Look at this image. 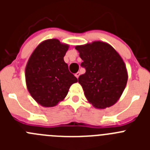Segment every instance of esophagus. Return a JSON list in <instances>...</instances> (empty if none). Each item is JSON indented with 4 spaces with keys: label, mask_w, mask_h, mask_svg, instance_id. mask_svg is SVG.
I'll return each mask as SVG.
<instances>
[{
    "label": "esophagus",
    "mask_w": 150,
    "mask_h": 150,
    "mask_svg": "<svg viewBox=\"0 0 150 150\" xmlns=\"http://www.w3.org/2000/svg\"><path fill=\"white\" fill-rule=\"evenodd\" d=\"M79 75H80V73H79V72H77L76 74H75V76H76V77L77 78V79H78V78H79Z\"/></svg>",
    "instance_id": "esophagus-1"
}]
</instances>
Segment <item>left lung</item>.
Returning a JSON list of instances; mask_svg holds the SVG:
<instances>
[{
    "label": "left lung",
    "mask_w": 150,
    "mask_h": 150,
    "mask_svg": "<svg viewBox=\"0 0 150 150\" xmlns=\"http://www.w3.org/2000/svg\"><path fill=\"white\" fill-rule=\"evenodd\" d=\"M83 61L86 73L78 82L84 95L97 109L114 105L120 98L128 81V71L124 61L112 46L103 41L75 46Z\"/></svg>",
    "instance_id": "8db88e82"
}]
</instances>
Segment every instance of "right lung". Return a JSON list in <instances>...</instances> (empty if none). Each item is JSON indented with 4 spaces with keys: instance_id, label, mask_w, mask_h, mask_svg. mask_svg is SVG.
Masks as SVG:
<instances>
[{
    "instance_id": "obj_1",
    "label": "right lung",
    "mask_w": 150,
    "mask_h": 150,
    "mask_svg": "<svg viewBox=\"0 0 150 150\" xmlns=\"http://www.w3.org/2000/svg\"><path fill=\"white\" fill-rule=\"evenodd\" d=\"M69 45L58 39L41 42L30 55L25 67L28 91L44 107H55L63 100L78 79L68 70L64 57Z\"/></svg>"
}]
</instances>
